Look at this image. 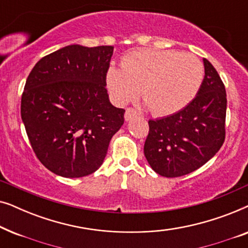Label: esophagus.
Returning a JSON list of instances; mask_svg holds the SVG:
<instances>
[{
  "instance_id": "obj_1",
  "label": "esophagus",
  "mask_w": 248,
  "mask_h": 248,
  "mask_svg": "<svg viewBox=\"0 0 248 248\" xmlns=\"http://www.w3.org/2000/svg\"><path fill=\"white\" fill-rule=\"evenodd\" d=\"M138 116V113H137V110H134L133 108H127L126 109V111H125V115H124V118H125V121H130V120H132V118H134V117H137Z\"/></svg>"
}]
</instances>
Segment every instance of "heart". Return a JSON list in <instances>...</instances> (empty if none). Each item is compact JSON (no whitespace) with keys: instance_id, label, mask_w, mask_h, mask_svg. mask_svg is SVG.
Listing matches in <instances>:
<instances>
[{"instance_id":"b5f03b06","label":"heart","mask_w":248,"mask_h":248,"mask_svg":"<svg viewBox=\"0 0 248 248\" xmlns=\"http://www.w3.org/2000/svg\"><path fill=\"white\" fill-rule=\"evenodd\" d=\"M204 66L198 57L178 50L142 49L126 54L121 67L109 65L105 81L117 104L141 98L155 116L176 114L198 94Z\"/></svg>"}]
</instances>
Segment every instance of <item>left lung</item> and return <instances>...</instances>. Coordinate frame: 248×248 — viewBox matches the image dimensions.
I'll return each instance as SVG.
<instances>
[{
  "instance_id": "obj_1",
  "label": "left lung",
  "mask_w": 248,
  "mask_h": 248,
  "mask_svg": "<svg viewBox=\"0 0 248 248\" xmlns=\"http://www.w3.org/2000/svg\"><path fill=\"white\" fill-rule=\"evenodd\" d=\"M204 79L194 99L178 113L149 121L144 155L165 177L196 170L220 150L225 141L227 94L221 79L206 59Z\"/></svg>"
}]
</instances>
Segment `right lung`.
I'll use <instances>...</instances> for the list:
<instances>
[{
	"label": "right lung",
	"mask_w": 248,
	"mask_h": 248,
	"mask_svg": "<svg viewBox=\"0 0 248 248\" xmlns=\"http://www.w3.org/2000/svg\"><path fill=\"white\" fill-rule=\"evenodd\" d=\"M113 46L69 45L36 63L26 81L21 118L37 158L66 178L103 165L123 108L109 101L105 76Z\"/></svg>",
	"instance_id": "right-lung-1"
}]
</instances>
